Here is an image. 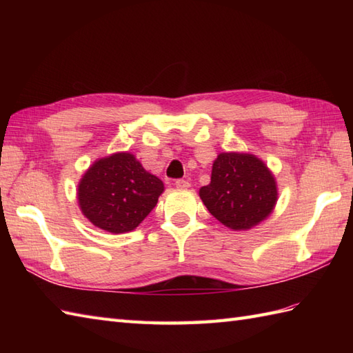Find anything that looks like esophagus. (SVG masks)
I'll list each match as a JSON object with an SVG mask.
<instances>
[{"instance_id":"1","label":"esophagus","mask_w":353,"mask_h":353,"mask_svg":"<svg viewBox=\"0 0 353 353\" xmlns=\"http://www.w3.org/2000/svg\"><path fill=\"white\" fill-rule=\"evenodd\" d=\"M174 185H176V188H179V190H186V188H190V182H188V181H185V179H177Z\"/></svg>"}]
</instances>
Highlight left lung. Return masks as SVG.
Returning <instances> with one entry per match:
<instances>
[{"label":"left lung","mask_w":353,"mask_h":353,"mask_svg":"<svg viewBox=\"0 0 353 353\" xmlns=\"http://www.w3.org/2000/svg\"><path fill=\"white\" fill-rule=\"evenodd\" d=\"M200 199L224 226L241 230L267 219L277 190L272 172L258 157L220 153L212 165L211 183L201 186Z\"/></svg>","instance_id":"8db88e82"}]
</instances>
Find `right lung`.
<instances>
[{
    "label": "right lung",
    "instance_id": "obj_1",
    "mask_svg": "<svg viewBox=\"0 0 353 353\" xmlns=\"http://www.w3.org/2000/svg\"><path fill=\"white\" fill-rule=\"evenodd\" d=\"M163 191L161 179L150 174L130 153L97 161L79 185L81 212L97 228L130 232L152 212Z\"/></svg>",
    "mask_w": 353,
    "mask_h": 353
}]
</instances>
